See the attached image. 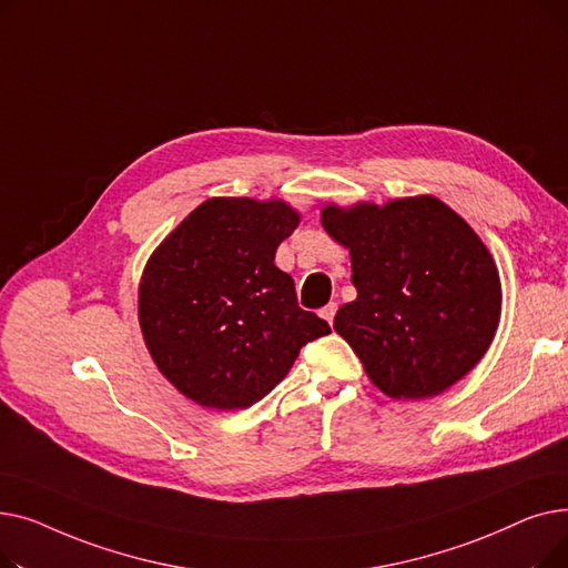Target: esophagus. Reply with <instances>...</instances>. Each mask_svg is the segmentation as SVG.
I'll list each match as a JSON object with an SVG mask.
<instances>
[{
  "instance_id": "34e87169",
  "label": "esophagus",
  "mask_w": 568,
  "mask_h": 568,
  "mask_svg": "<svg viewBox=\"0 0 568 568\" xmlns=\"http://www.w3.org/2000/svg\"><path fill=\"white\" fill-rule=\"evenodd\" d=\"M336 311H338V304H334V302H332V304H326V306L320 311V315H322L326 322L332 324V322H334V317H336Z\"/></svg>"
}]
</instances>
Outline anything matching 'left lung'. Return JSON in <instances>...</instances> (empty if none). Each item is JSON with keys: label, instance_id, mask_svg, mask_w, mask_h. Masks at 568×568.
I'll list each match as a JSON object with an SVG mask.
<instances>
[{"label": "left lung", "instance_id": "left-lung-1", "mask_svg": "<svg viewBox=\"0 0 568 568\" xmlns=\"http://www.w3.org/2000/svg\"><path fill=\"white\" fill-rule=\"evenodd\" d=\"M322 225L349 251L356 287L334 329L382 394L433 398L481 362L501 285L490 251L452 206L433 195L326 204Z\"/></svg>", "mask_w": 568, "mask_h": 568}]
</instances>
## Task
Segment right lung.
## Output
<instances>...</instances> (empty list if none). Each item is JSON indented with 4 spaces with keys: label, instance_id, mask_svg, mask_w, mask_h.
Segmentation results:
<instances>
[{
    "label": "right lung",
    "instance_id": "right-lung-1",
    "mask_svg": "<svg viewBox=\"0 0 568 568\" xmlns=\"http://www.w3.org/2000/svg\"><path fill=\"white\" fill-rule=\"evenodd\" d=\"M300 225L283 200L212 197L149 257L138 320L154 364L179 394L212 409H244L287 375L300 349L332 334L296 304L274 264Z\"/></svg>",
    "mask_w": 568,
    "mask_h": 568
}]
</instances>
